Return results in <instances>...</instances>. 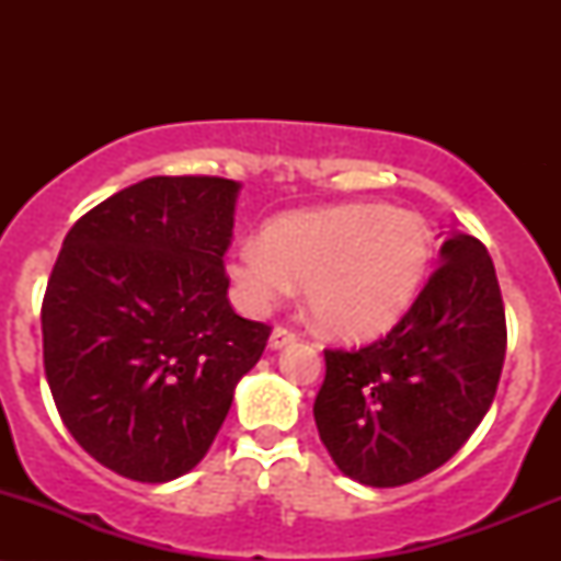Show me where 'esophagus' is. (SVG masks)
I'll use <instances>...</instances> for the list:
<instances>
[{"instance_id":"esophagus-1","label":"esophagus","mask_w":561,"mask_h":561,"mask_svg":"<svg viewBox=\"0 0 561 561\" xmlns=\"http://www.w3.org/2000/svg\"><path fill=\"white\" fill-rule=\"evenodd\" d=\"M295 340H298V334H295L293 330H287V327H276V330L272 332V337H268V345L274 347H285V345H293Z\"/></svg>"}]
</instances>
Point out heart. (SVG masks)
Instances as JSON below:
<instances>
[{
    "mask_svg": "<svg viewBox=\"0 0 561 561\" xmlns=\"http://www.w3.org/2000/svg\"><path fill=\"white\" fill-rule=\"evenodd\" d=\"M433 259L422 218L388 205L353 203L287 214L263 242L231 253V276L253 306L285 298L306 282L308 311L337 337H369L403 317Z\"/></svg>",
    "mask_w": 561,
    "mask_h": 561,
    "instance_id": "heart-1",
    "label": "heart"
}]
</instances>
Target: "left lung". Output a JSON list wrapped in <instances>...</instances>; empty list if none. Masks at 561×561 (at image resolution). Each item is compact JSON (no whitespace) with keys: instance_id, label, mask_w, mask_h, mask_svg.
I'll use <instances>...</instances> for the list:
<instances>
[{"instance_id":"1","label":"left lung","mask_w":561,"mask_h":561,"mask_svg":"<svg viewBox=\"0 0 561 561\" xmlns=\"http://www.w3.org/2000/svg\"><path fill=\"white\" fill-rule=\"evenodd\" d=\"M440 266L385 337L327 347L313 401L340 472L396 488L443 467L491 409L506 356L501 287L485 244L443 242Z\"/></svg>"}]
</instances>
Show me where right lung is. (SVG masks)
Segmentation results:
<instances>
[{"mask_svg": "<svg viewBox=\"0 0 561 561\" xmlns=\"http://www.w3.org/2000/svg\"><path fill=\"white\" fill-rule=\"evenodd\" d=\"M240 184L152 176L70 227L42 302L60 420L102 467L169 482L208 454L272 327L237 317L224 255Z\"/></svg>", "mask_w": 561, "mask_h": 561, "instance_id": "add662e5", "label": "right lung"}]
</instances>
